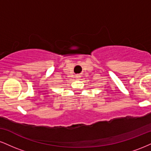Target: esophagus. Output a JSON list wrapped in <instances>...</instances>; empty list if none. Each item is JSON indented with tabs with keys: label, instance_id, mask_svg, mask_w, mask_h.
Wrapping results in <instances>:
<instances>
[{
	"label": "esophagus",
	"instance_id": "34e87169",
	"mask_svg": "<svg viewBox=\"0 0 151 151\" xmlns=\"http://www.w3.org/2000/svg\"><path fill=\"white\" fill-rule=\"evenodd\" d=\"M79 77H80V76L79 75H76V78H77V79H79Z\"/></svg>",
	"mask_w": 151,
	"mask_h": 151
}]
</instances>
